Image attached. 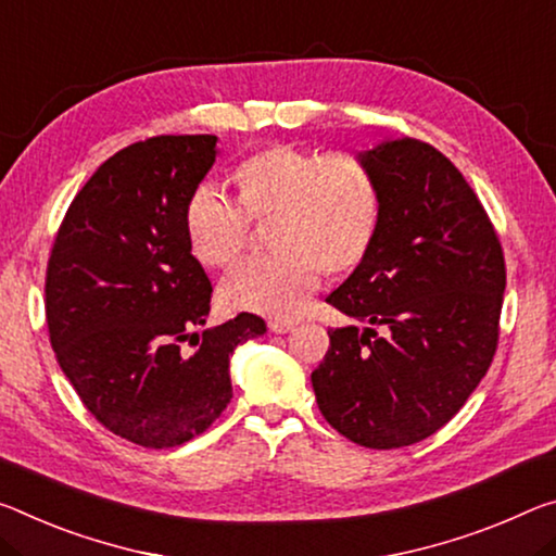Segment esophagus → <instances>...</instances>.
<instances>
[{"instance_id":"34e87169","label":"esophagus","mask_w":556,"mask_h":556,"mask_svg":"<svg viewBox=\"0 0 556 556\" xmlns=\"http://www.w3.org/2000/svg\"><path fill=\"white\" fill-rule=\"evenodd\" d=\"M294 329L292 319H269V331L271 333H287Z\"/></svg>"}]
</instances>
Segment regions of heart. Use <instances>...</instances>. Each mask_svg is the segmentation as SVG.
I'll list each match as a JSON object with an SVG mask.
<instances>
[{"label": "heart", "instance_id": "b5f03b06", "mask_svg": "<svg viewBox=\"0 0 556 556\" xmlns=\"http://www.w3.org/2000/svg\"><path fill=\"white\" fill-rule=\"evenodd\" d=\"M242 211L213 185L192 190L185 235L205 267H227L242 252L251 219H267L271 254L227 271L219 296L230 309L289 316L304 309L321 267L346 271L366 257L378 227V188L356 157L271 146L237 167Z\"/></svg>", "mask_w": 556, "mask_h": 556}]
</instances>
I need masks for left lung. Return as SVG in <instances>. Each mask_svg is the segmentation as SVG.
<instances>
[{
  "label": "left lung",
  "instance_id": "left-lung-1",
  "mask_svg": "<svg viewBox=\"0 0 556 556\" xmlns=\"http://www.w3.org/2000/svg\"><path fill=\"white\" fill-rule=\"evenodd\" d=\"M358 163L378 188V227L326 302L368 326L329 331L312 386L331 428L391 451L443 428L488 374L505 257L478 195L433 146L386 138Z\"/></svg>",
  "mask_w": 556,
  "mask_h": 556
}]
</instances>
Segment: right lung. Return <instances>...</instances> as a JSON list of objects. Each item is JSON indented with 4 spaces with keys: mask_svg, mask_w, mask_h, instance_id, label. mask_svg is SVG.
<instances>
[{
    "mask_svg": "<svg viewBox=\"0 0 556 556\" xmlns=\"http://www.w3.org/2000/svg\"><path fill=\"white\" fill-rule=\"evenodd\" d=\"M217 153V136L123 148L74 198L47 269L61 371L111 433L155 451L213 426L232 399L235 349L267 331L247 312L198 331L213 285L192 257L185 205Z\"/></svg>",
    "mask_w": 556,
    "mask_h": 556,
    "instance_id": "right-lung-1",
    "label": "right lung"
}]
</instances>
